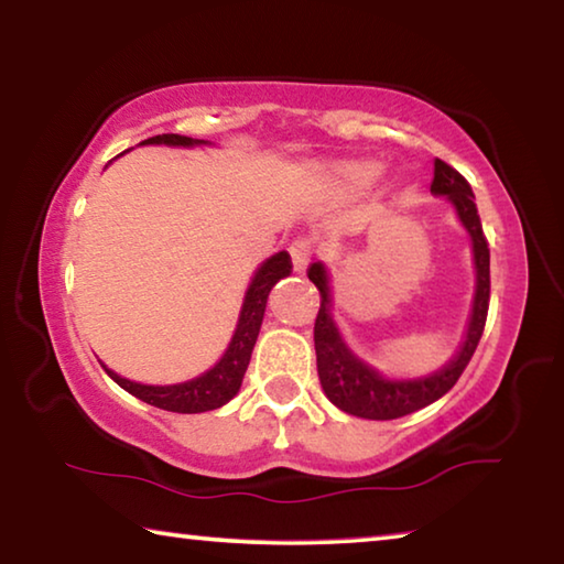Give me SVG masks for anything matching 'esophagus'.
<instances>
[{
	"label": "esophagus",
	"mask_w": 564,
	"mask_h": 564,
	"mask_svg": "<svg viewBox=\"0 0 564 564\" xmlns=\"http://www.w3.org/2000/svg\"><path fill=\"white\" fill-rule=\"evenodd\" d=\"M289 253H291V261H293V271L295 273H303L305 269H308V263H311V241H305V238H301V241H295V243H291V248H289Z\"/></svg>",
	"instance_id": "34e87169"
}]
</instances>
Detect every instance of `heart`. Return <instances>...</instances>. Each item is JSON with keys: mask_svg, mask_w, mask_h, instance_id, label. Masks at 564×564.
Returning <instances> with one entry per match:
<instances>
[{"mask_svg": "<svg viewBox=\"0 0 564 564\" xmlns=\"http://www.w3.org/2000/svg\"><path fill=\"white\" fill-rule=\"evenodd\" d=\"M378 174H380V166L376 161H368V159L340 161V164L328 169L326 184L330 191H336L340 196H356L373 184Z\"/></svg>", "mask_w": 564, "mask_h": 564, "instance_id": "b5f03b06", "label": "heart"}]
</instances>
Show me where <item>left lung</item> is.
<instances>
[{"label":"left lung","instance_id":"obj_1","mask_svg":"<svg viewBox=\"0 0 564 564\" xmlns=\"http://www.w3.org/2000/svg\"><path fill=\"white\" fill-rule=\"evenodd\" d=\"M433 196H445L453 204L457 218L470 234L473 241V263H475V295L473 311L467 321L465 338L457 348L455 356L445 362L443 368L433 370L427 376L413 378H390L383 376L378 368L370 366L352 352L346 340H343L336 321L330 316V299H328V269L323 261L311 263L308 279L316 283L321 291V311L313 328V340H316V360H318V378L321 388L333 405L340 408L343 413L366 417V420H395L415 410L435 403L451 390L457 378L470 362L473 352L480 343L485 318H488L490 303V251L488 241L482 236V224L477 216L475 194L467 181L451 169L445 161L435 159L433 164Z\"/></svg>","mask_w":564,"mask_h":564}]
</instances>
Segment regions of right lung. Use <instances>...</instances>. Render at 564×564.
Wrapping results in <instances>:
<instances>
[{
  "label": "right lung",
  "mask_w": 564,
  "mask_h": 564,
  "mask_svg": "<svg viewBox=\"0 0 564 564\" xmlns=\"http://www.w3.org/2000/svg\"><path fill=\"white\" fill-rule=\"evenodd\" d=\"M149 144H164V147H208L212 141L204 139H191V137H178V133H161V137H151L141 141L139 147ZM291 256L285 251L273 253L271 259H265L259 269H256L251 283H248L241 313H238L234 336L228 340V348L224 356L218 358L206 373L184 380V383H171V386H147L137 383V380L121 378L113 373L111 368L104 366L113 383L121 386L127 393L137 395L149 405H156L161 410H169V413H206V410H216L226 405L238 390H241L248 360H251V352L256 346V338H259L265 303H269V293L275 283L291 273Z\"/></svg>",
  "instance_id": "add662e5"
}]
</instances>
